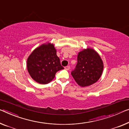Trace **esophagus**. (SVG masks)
Wrapping results in <instances>:
<instances>
[{
  "label": "esophagus",
  "instance_id": "34e87169",
  "mask_svg": "<svg viewBox=\"0 0 129 129\" xmlns=\"http://www.w3.org/2000/svg\"><path fill=\"white\" fill-rule=\"evenodd\" d=\"M64 69H66V70H69V69H70V67L69 66H66V67H64Z\"/></svg>",
  "mask_w": 129,
  "mask_h": 129
}]
</instances>
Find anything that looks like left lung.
<instances>
[{
    "mask_svg": "<svg viewBox=\"0 0 129 129\" xmlns=\"http://www.w3.org/2000/svg\"><path fill=\"white\" fill-rule=\"evenodd\" d=\"M103 63L94 49L88 48L78 53L77 64L71 74L81 86H89L99 80L103 70Z\"/></svg>",
    "mask_w": 129,
    "mask_h": 129,
    "instance_id": "1",
    "label": "left lung"
}]
</instances>
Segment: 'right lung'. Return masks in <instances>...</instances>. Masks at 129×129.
<instances>
[{
    "mask_svg": "<svg viewBox=\"0 0 129 129\" xmlns=\"http://www.w3.org/2000/svg\"><path fill=\"white\" fill-rule=\"evenodd\" d=\"M28 72L33 80L41 84L51 82L56 72L64 69L52 44H43L33 51L27 60Z\"/></svg>",
    "mask_w": 129,
    "mask_h": 129,
    "instance_id": "right-lung-1",
    "label": "right lung"
}]
</instances>
